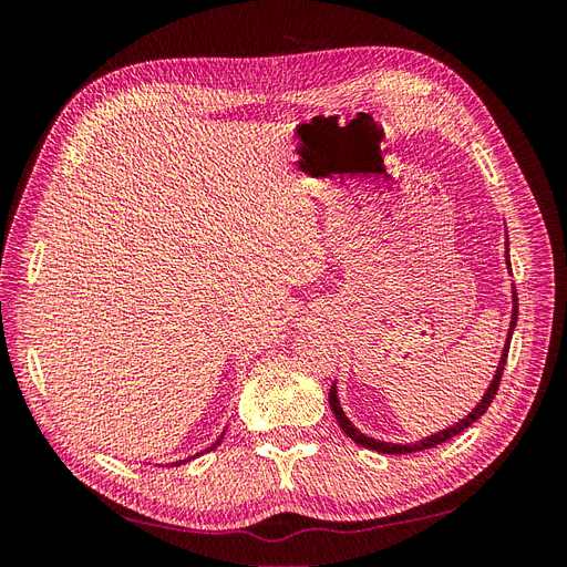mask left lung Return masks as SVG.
Returning a JSON list of instances; mask_svg holds the SVG:
<instances>
[{
  "instance_id": "obj_1",
  "label": "left lung",
  "mask_w": 567,
  "mask_h": 567,
  "mask_svg": "<svg viewBox=\"0 0 567 567\" xmlns=\"http://www.w3.org/2000/svg\"><path fill=\"white\" fill-rule=\"evenodd\" d=\"M506 267L511 269V260H508V241H506ZM511 288H513V290H511V293H513V296H511V302H513V310H511V329H508V336H506V342H504V350H502L499 367H496V373H494V379H492V383H489L487 392L483 394V400H480V402L475 404V409L471 411V414H468L466 419H461L458 423H454V425H450V427H444V431H440V433H435V435H431V437H423V440H419V442H414V444H394V442H383V440H375V437H369V435H364V433H359V431H357V427L352 425V421L346 416V411H342L340 402H338V388H336V383H333V385H331V390H329V404H331V411H333V416H336L338 425L342 427V433H346L350 440H354L357 444H362V447L373 450V452H383V454H411V452H421V450L437 447V444L452 440L454 435H458V433L466 431L468 425H473L480 416L485 414L487 406L492 404L496 390H499V381H502V373H504V367H506V357H508L511 336H513V329H516V321H518V293H516V286H511Z\"/></svg>"
}]
</instances>
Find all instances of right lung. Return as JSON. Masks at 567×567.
<instances>
[{"label":"right lung","instance_id":"obj_1","mask_svg":"<svg viewBox=\"0 0 567 567\" xmlns=\"http://www.w3.org/2000/svg\"><path fill=\"white\" fill-rule=\"evenodd\" d=\"M221 437H225V435H221ZM221 437H219V440H217V442L213 444V447H208V450H205V452H210V450H215V447H217V444L221 442ZM200 454H203V452H200ZM200 454H196V456H200ZM186 461H188V458H184V461H175V466H179V463H186Z\"/></svg>","mask_w":567,"mask_h":567}]
</instances>
